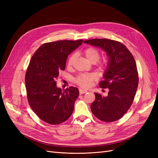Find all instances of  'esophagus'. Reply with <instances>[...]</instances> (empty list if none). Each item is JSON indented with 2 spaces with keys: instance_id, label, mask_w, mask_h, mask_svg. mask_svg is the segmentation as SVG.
Segmentation results:
<instances>
[{
  "instance_id": "esophagus-1",
  "label": "esophagus",
  "mask_w": 158,
  "mask_h": 158,
  "mask_svg": "<svg viewBox=\"0 0 158 158\" xmlns=\"http://www.w3.org/2000/svg\"><path fill=\"white\" fill-rule=\"evenodd\" d=\"M79 92H80V94H84L87 93V91L85 90V89H79Z\"/></svg>"
}]
</instances>
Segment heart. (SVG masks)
<instances>
[{
  "mask_svg": "<svg viewBox=\"0 0 158 158\" xmlns=\"http://www.w3.org/2000/svg\"><path fill=\"white\" fill-rule=\"evenodd\" d=\"M84 54L86 59L92 63H96L97 66L99 69L106 68L108 64V60L106 59L98 60L101 56L100 51L94 47H89L85 48L84 51ZM76 59V54H72L66 62V66L68 69H71ZM98 80V76L94 73L89 74H80L75 79V82L79 86L87 88L92 85V84Z\"/></svg>",
  "mask_w": 158,
  "mask_h": 158,
  "instance_id": "b5f03b06",
  "label": "heart"
}]
</instances>
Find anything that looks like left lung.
Listing matches in <instances>:
<instances>
[{"mask_svg": "<svg viewBox=\"0 0 158 158\" xmlns=\"http://www.w3.org/2000/svg\"><path fill=\"white\" fill-rule=\"evenodd\" d=\"M103 49L109 56L101 88H109L108 95L95 93L91 104L94 115L104 122H113L123 117L131 107L138 85V74L135 58L121 42L108 39H92L84 41Z\"/></svg>", "mask_w": 158, "mask_h": 158, "instance_id": "left-lung-1", "label": "left lung"}]
</instances>
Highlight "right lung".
I'll return each mask as SVG.
<instances>
[{
	"mask_svg": "<svg viewBox=\"0 0 158 158\" xmlns=\"http://www.w3.org/2000/svg\"><path fill=\"white\" fill-rule=\"evenodd\" d=\"M83 40H60L45 43L32 56L26 73L27 98L30 106L42 121L50 125L66 121L74 111L79 95L77 88L63 92L56 87V80L65 69L68 55Z\"/></svg>",
	"mask_w": 158,
	"mask_h": 158,
	"instance_id": "1",
	"label": "right lung"
}]
</instances>
